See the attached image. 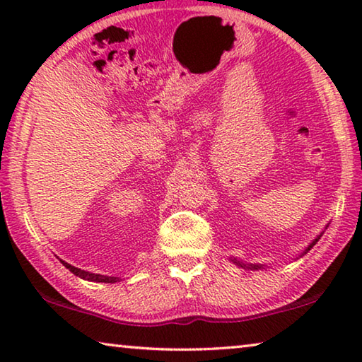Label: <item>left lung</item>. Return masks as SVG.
Returning <instances> with one entry per match:
<instances>
[{"label":"left lung","mask_w":362,"mask_h":362,"mask_svg":"<svg viewBox=\"0 0 362 362\" xmlns=\"http://www.w3.org/2000/svg\"><path fill=\"white\" fill-rule=\"evenodd\" d=\"M320 238H321V235H320V236H317V238H316V240H315L313 243H311V244H310V246H308V249H306V250H310L311 247H313V246H315V244H316L317 241H320ZM235 263H238V265H241V267H246V265H243V263H240V262H236V260H235ZM249 267H252V268H260L259 265H249ZM249 267H247V268H249Z\"/></svg>","instance_id":"8db88e82"}]
</instances>
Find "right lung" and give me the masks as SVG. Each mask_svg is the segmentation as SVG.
<instances>
[{
    "mask_svg": "<svg viewBox=\"0 0 362 362\" xmlns=\"http://www.w3.org/2000/svg\"><path fill=\"white\" fill-rule=\"evenodd\" d=\"M64 263L65 268H69L73 274H76V276L83 278V279H88V281H94V283H118L119 278H115V276H103V274H95V273H89V272H84V269H79L69 265V263L60 260Z\"/></svg>",
    "mask_w": 362,
    "mask_h": 362,
    "instance_id": "add662e5",
    "label": "right lung"
}]
</instances>
